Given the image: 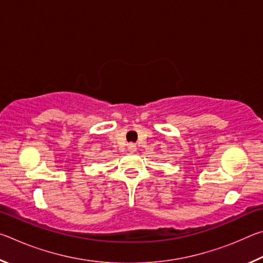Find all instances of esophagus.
<instances>
[{"label":"esophagus","mask_w":263,"mask_h":263,"mask_svg":"<svg viewBox=\"0 0 263 263\" xmlns=\"http://www.w3.org/2000/svg\"><path fill=\"white\" fill-rule=\"evenodd\" d=\"M127 149H128V152H131V153L136 152V151H137V146H136V144H133V142H131V144H128V146H127Z\"/></svg>","instance_id":"obj_1"}]
</instances>
